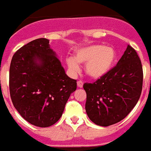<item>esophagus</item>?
Returning a JSON list of instances; mask_svg holds the SVG:
<instances>
[{"instance_id":"34e87169","label":"esophagus","mask_w":151,"mask_h":151,"mask_svg":"<svg viewBox=\"0 0 151 151\" xmlns=\"http://www.w3.org/2000/svg\"><path fill=\"white\" fill-rule=\"evenodd\" d=\"M77 85H78L79 88H82V86H83V82L82 81H78V82H77Z\"/></svg>"}]
</instances>
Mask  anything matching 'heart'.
<instances>
[{
    "label": "heart",
    "instance_id": "1",
    "mask_svg": "<svg viewBox=\"0 0 151 151\" xmlns=\"http://www.w3.org/2000/svg\"><path fill=\"white\" fill-rule=\"evenodd\" d=\"M116 58L113 48L104 45L85 47L75 52V56L69 57L66 64L73 73L79 70L78 63H86V75L93 79H99L107 75L112 69Z\"/></svg>",
    "mask_w": 151,
    "mask_h": 151
}]
</instances>
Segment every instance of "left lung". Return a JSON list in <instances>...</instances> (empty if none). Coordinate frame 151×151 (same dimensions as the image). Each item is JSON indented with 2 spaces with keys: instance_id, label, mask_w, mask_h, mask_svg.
<instances>
[{
  "instance_id": "left-lung-1",
  "label": "left lung",
  "mask_w": 151,
  "mask_h": 151,
  "mask_svg": "<svg viewBox=\"0 0 151 151\" xmlns=\"http://www.w3.org/2000/svg\"><path fill=\"white\" fill-rule=\"evenodd\" d=\"M143 71L137 53L129 45L117 65L94 83L86 82V111L99 126L118 123L133 110L142 90Z\"/></svg>"
}]
</instances>
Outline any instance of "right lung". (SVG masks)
Returning a JSON list of instances; mask_svg holds the SVG:
<instances>
[{
    "label": "right lung",
    "instance_id": "obj_1",
    "mask_svg": "<svg viewBox=\"0 0 151 151\" xmlns=\"http://www.w3.org/2000/svg\"><path fill=\"white\" fill-rule=\"evenodd\" d=\"M77 81L65 72L49 40L40 38L22 47L9 67V92L13 104L22 116L38 127L56 123Z\"/></svg>",
    "mask_w": 151,
    "mask_h": 151
}]
</instances>
